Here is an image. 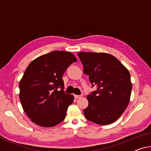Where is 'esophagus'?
I'll return each instance as SVG.
<instances>
[{"mask_svg":"<svg viewBox=\"0 0 151 151\" xmlns=\"http://www.w3.org/2000/svg\"><path fill=\"white\" fill-rule=\"evenodd\" d=\"M74 96H75L76 99H80L82 97V96L81 95H74Z\"/></svg>","mask_w":151,"mask_h":151,"instance_id":"esophagus-1","label":"esophagus"}]
</instances>
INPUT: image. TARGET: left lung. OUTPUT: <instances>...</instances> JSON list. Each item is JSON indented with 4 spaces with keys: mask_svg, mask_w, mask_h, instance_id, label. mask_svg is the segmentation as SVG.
I'll use <instances>...</instances> for the list:
<instances>
[{
    "mask_svg": "<svg viewBox=\"0 0 151 151\" xmlns=\"http://www.w3.org/2000/svg\"><path fill=\"white\" fill-rule=\"evenodd\" d=\"M96 90L88 95V105L83 109L85 117L100 125L115 122L128 105L132 91L130 74L117 58L105 52L78 53Z\"/></svg>",
    "mask_w": 151,
    "mask_h": 151,
    "instance_id": "8db88e82",
    "label": "left lung"
}]
</instances>
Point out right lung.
Instances as JSON below:
<instances>
[{
	"mask_svg": "<svg viewBox=\"0 0 151 151\" xmlns=\"http://www.w3.org/2000/svg\"><path fill=\"white\" fill-rule=\"evenodd\" d=\"M76 61L77 59L72 53L55 50L29 63L19 82V99L26 115L34 124L53 127L65 118L73 96L65 94L62 77Z\"/></svg>",
	"mask_w": 151,
	"mask_h": 151,
	"instance_id": "right-lung-1",
	"label": "right lung"
}]
</instances>
